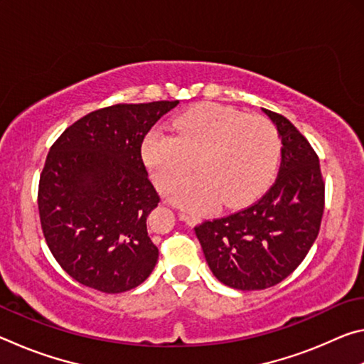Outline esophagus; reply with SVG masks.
<instances>
[{"mask_svg": "<svg viewBox=\"0 0 364 364\" xmlns=\"http://www.w3.org/2000/svg\"><path fill=\"white\" fill-rule=\"evenodd\" d=\"M180 218H181L183 221H186L188 225H194L196 221H197V217H194V215H191V213H188V212H181V213H180Z\"/></svg>", "mask_w": 364, "mask_h": 364, "instance_id": "esophagus-1", "label": "esophagus"}]
</instances>
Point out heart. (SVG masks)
<instances>
[{"label": "heart", "instance_id": "1", "mask_svg": "<svg viewBox=\"0 0 364 364\" xmlns=\"http://www.w3.org/2000/svg\"><path fill=\"white\" fill-rule=\"evenodd\" d=\"M175 133L156 128L143 143V157L157 186L168 191L191 170L199 173L173 189V200L191 210H208L221 202L239 207L273 180L281 156L279 133L262 115L202 104L173 123Z\"/></svg>", "mask_w": 364, "mask_h": 364}]
</instances>
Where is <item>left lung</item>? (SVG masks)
Masks as SVG:
<instances>
[{"mask_svg": "<svg viewBox=\"0 0 364 364\" xmlns=\"http://www.w3.org/2000/svg\"><path fill=\"white\" fill-rule=\"evenodd\" d=\"M263 112L282 143L273 186L242 210L194 228L215 278L239 291H260L286 279L311 249L324 212L315 149L286 117Z\"/></svg>", "mask_w": 364, "mask_h": 364, "instance_id": "8db88e82", "label": "left lung"}]
</instances>
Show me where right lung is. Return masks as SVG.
Returning <instances> with one entry per match:
<instances>
[{"label":"right lung","instance_id":"add662e5","mask_svg":"<svg viewBox=\"0 0 364 364\" xmlns=\"http://www.w3.org/2000/svg\"><path fill=\"white\" fill-rule=\"evenodd\" d=\"M178 101L115 104L82 117L48 152L38 184L43 236L67 274L120 294L152 273L159 249L146 220L160 202L147 176L144 136Z\"/></svg>","mask_w":364,"mask_h":364}]
</instances>
